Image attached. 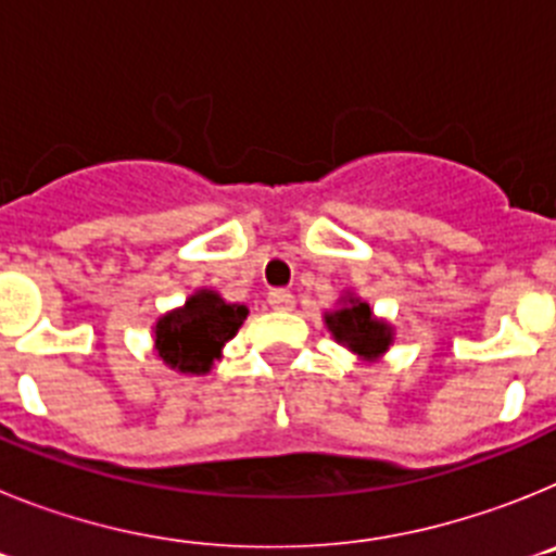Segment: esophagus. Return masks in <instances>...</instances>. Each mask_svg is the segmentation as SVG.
Segmentation results:
<instances>
[{
	"label": "esophagus",
	"mask_w": 556,
	"mask_h": 556,
	"mask_svg": "<svg viewBox=\"0 0 556 556\" xmlns=\"http://www.w3.org/2000/svg\"><path fill=\"white\" fill-rule=\"evenodd\" d=\"M267 303L275 308V312H292L294 294L287 292V289H273V292L267 294Z\"/></svg>",
	"instance_id": "esophagus-1"
}]
</instances>
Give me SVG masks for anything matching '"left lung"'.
Wrapping results in <instances>:
<instances>
[{
  "label": "left lung",
  "instance_id": "8db88e82",
  "mask_svg": "<svg viewBox=\"0 0 556 556\" xmlns=\"http://www.w3.org/2000/svg\"><path fill=\"white\" fill-rule=\"evenodd\" d=\"M326 326L337 342L351 348L353 353L365 358H376L390 348V326L376 320L370 306L362 301H348L337 312L326 314Z\"/></svg>",
  "mask_w": 556,
  "mask_h": 556
}]
</instances>
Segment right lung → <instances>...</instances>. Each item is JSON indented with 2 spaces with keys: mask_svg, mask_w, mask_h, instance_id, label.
Wrapping results in <instances>:
<instances>
[{
  "mask_svg": "<svg viewBox=\"0 0 556 556\" xmlns=\"http://www.w3.org/2000/svg\"><path fill=\"white\" fill-rule=\"evenodd\" d=\"M248 317L239 303H225L217 292L200 289L184 308L169 312L155 326V348L166 365L180 372H208L228 339Z\"/></svg>",
  "mask_w": 556,
  "mask_h": 556,
  "instance_id": "add662e5",
  "label": "right lung"
}]
</instances>
